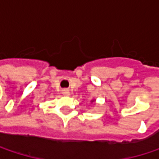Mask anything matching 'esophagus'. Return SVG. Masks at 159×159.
Wrapping results in <instances>:
<instances>
[{"instance_id":"1","label":"esophagus","mask_w":159,"mask_h":159,"mask_svg":"<svg viewBox=\"0 0 159 159\" xmlns=\"http://www.w3.org/2000/svg\"><path fill=\"white\" fill-rule=\"evenodd\" d=\"M62 94H63L64 96H69V95H70V91H69L68 89H63V90H62Z\"/></svg>"}]
</instances>
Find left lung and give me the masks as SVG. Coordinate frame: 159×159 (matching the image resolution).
I'll return each instance as SVG.
<instances>
[{
  "label": "left lung",
  "mask_w": 159,
  "mask_h": 159,
  "mask_svg": "<svg viewBox=\"0 0 159 159\" xmlns=\"http://www.w3.org/2000/svg\"><path fill=\"white\" fill-rule=\"evenodd\" d=\"M92 102H93V101H92Z\"/></svg>",
  "instance_id": "8db88e82"
}]
</instances>
